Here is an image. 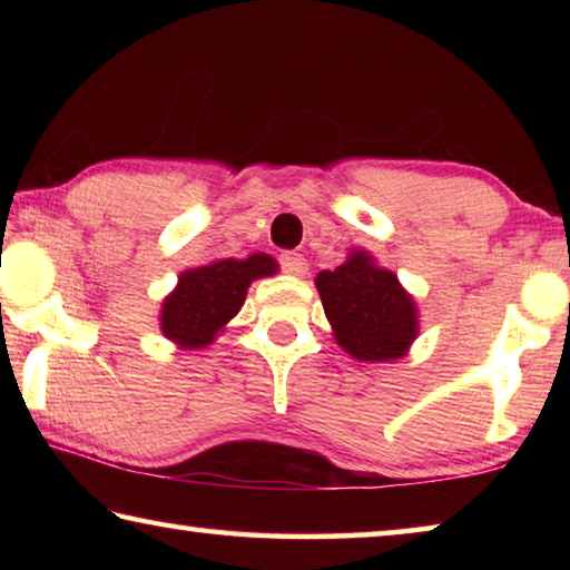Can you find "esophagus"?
<instances>
[{"label":"esophagus","instance_id":"obj_1","mask_svg":"<svg viewBox=\"0 0 570 570\" xmlns=\"http://www.w3.org/2000/svg\"><path fill=\"white\" fill-rule=\"evenodd\" d=\"M282 268H284V274L302 278L308 272V264H306V258L302 254H284L282 256Z\"/></svg>","mask_w":570,"mask_h":570}]
</instances>
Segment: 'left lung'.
Listing matches in <instances>:
<instances>
[{
    "label": "left lung",
    "instance_id": "1",
    "mask_svg": "<svg viewBox=\"0 0 570 570\" xmlns=\"http://www.w3.org/2000/svg\"><path fill=\"white\" fill-rule=\"evenodd\" d=\"M326 320L342 350L360 362H392L420 334L414 296L364 248H352L334 272L314 278Z\"/></svg>",
    "mask_w": 570,
    "mask_h": 570
}]
</instances>
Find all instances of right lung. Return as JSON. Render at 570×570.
Listing matches in <instances>:
<instances>
[{
    "instance_id": "add662e5",
    "label": "right lung",
    "mask_w": 570,
    "mask_h": 570,
    "mask_svg": "<svg viewBox=\"0 0 570 570\" xmlns=\"http://www.w3.org/2000/svg\"><path fill=\"white\" fill-rule=\"evenodd\" d=\"M276 272V258L268 254L216 258L210 264L186 268L178 276L176 288L163 298L158 316L163 336L178 350H204L214 344L244 306L248 286Z\"/></svg>"
}]
</instances>
